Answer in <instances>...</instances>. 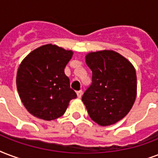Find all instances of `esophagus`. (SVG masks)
Instances as JSON below:
<instances>
[{"label":"esophagus","instance_id":"34e87169","mask_svg":"<svg viewBox=\"0 0 158 158\" xmlns=\"http://www.w3.org/2000/svg\"><path fill=\"white\" fill-rule=\"evenodd\" d=\"M82 95H83V91H82V90H79V91L77 92V96H78V98H81Z\"/></svg>","mask_w":158,"mask_h":158}]
</instances>
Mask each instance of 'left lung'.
<instances>
[{
	"mask_svg": "<svg viewBox=\"0 0 158 158\" xmlns=\"http://www.w3.org/2000/svg\"><path fill=\"white\" fill-rule=\"evenodd\" d=\"M85 60L92 71V84L82 101L93 121L101 126L114 124L128 114L135 102V69L113 50L89 53Z\"/></svg>",
	"mask_w": 158,
	"mask_h": 158,
	"instance_id": "obj_1",
	"label": "left lung"
}]
</instances>
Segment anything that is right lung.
<instances>
[{
  "mask_svg": "<svg viewBox=\"0 0 158 158\" xmlns=\"http://www.w3.org/2000/svg\"><path fill=\"white\" fill-rule=\"evenodd\" d=\"M72 55L71 50L49 44L23 60L16 86L21 102L33 116L47 121L58 118L65 113L69 101L77 97L64 74Z\"/></svg>",
  "mask_w": 158,
  "mask_h": 158,
  "instance_id": "1",
  "label": "right lung"
}]
</instances>
